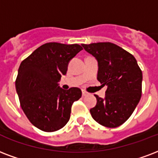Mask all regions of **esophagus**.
<instances>
[{
	"mask_svg": "<svg viewBox=\"0 0 158 158\" xmlns=\"http://www.w3.org/2000/svg\"><path fill=\"white\" fill-rule=\"evenodd\" d=\"M82 95H83L84 97H85V96H87L88 95V93L86 92V91H84V90H82Z\"/></svg>",
	"mask_w": 158,
	"mask_h": 158,
	"instance_id": "obj_1",
	"label": "esophagus"
}]
</instances>
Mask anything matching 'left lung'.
<instances>
[{"label": "left lung", "mask_w": 158, "mask_h": 158, "mask_svg": "<svg viewBox=\"0 0 158 158\" xmlns=\"http://www.w3.org/2000/svg\"><path fill=\"white\" fill-rule=\"evenodd\" d=\"M98 61L97 79L107 86L105 98L90 109L93 118L107 127H117L129 118L142 95L143 74L134 56L115 44H82Z\"/></svg>", "instance_id": "1"}]
</instances>
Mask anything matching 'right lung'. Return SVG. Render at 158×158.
<instances>
[{"mask_svg": "<svg viewBox=\"0 0 158 158\" xmlns=\"http://www.w3.org/2000/svg\"><path fill=\"white\" fill-rule=\"evenodd\" d=\"M81 45L50 42L42 44L20 64L15 89L20 106L30 122L44 132H55L65 126L71 107L81 98L79 88L64 90L59 86L69 62Z\"/></svg>", "mask_w": 158, "mask_h": 158, "instance_id": "obj_1", "label": "right lung"}]
</instances>
